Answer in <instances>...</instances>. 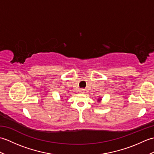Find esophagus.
I'll return each instance as SVG.
<instances>
[{"instance_id":"esophagus-1","label":"esophagus","mask_w":154,"mask_h":154,"mask_svg":"<svg viewBox=\"0 0 154 154\" xmlns=\"http://www.w3.org/2000/svg\"><path fill=\"white\" fill-rule=\"evenodd\" d=\"M79 91H80V93H84V91H85V89H81Z\"/></svg>"}]
</instances>
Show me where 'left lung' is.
I'll return each instance as SVG.
<instances>
[{
	"mask_svg": "<svg viewBox=\"0 0 154 154\" xmlns=\"http://www.w3.org/2000/svg\"><path fill=\"white\" fill-rule=\"evenodd\" d=\"M101 100V99H100V98H99V99H98V101H99V102H100V101Z\"/></svg>",
	"mask_w": 154,
	"mask_h": 154,
	"instance_id": "left-lung-1",
	"label": "left lung"
}]
</instances>
